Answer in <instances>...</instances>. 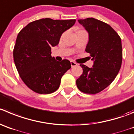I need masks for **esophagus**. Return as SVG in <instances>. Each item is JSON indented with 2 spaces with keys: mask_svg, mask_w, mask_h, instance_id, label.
<instances>
[{
  "mask_svg": "<svg viewBox=\"0 0 134 134\" xmlns=\"http://www.w3.org/2000/svg\"><path fill=\"white\" fill-rule=\"evenodd\" d=\"M71 67H75V66L77 65V63H75V62H74V61H71Z\"/></svg>",
  "mask_w": 134,
  "mask_h": 134,
  "instance_id": "1",
  "label": "esophagus"
}]
</instances>
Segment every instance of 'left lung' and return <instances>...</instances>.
<instances>
[{
	"instance_id": "1",
	"label": "left lung",
	"mask_w": 134,
	"mask_h": 134,
	"mask_svg": "<svg viewBox=\"0 0 134 134\" xmlns=\"http://www.w3.org/2000/svg\"><path fill=\"white\" fill-rule=\"evenodd\" d=\"M78 21L88 32L85 51L94 64L92 68L80 65L83 71L76 84L81 92L94 94L108 87L118 75L122 61V42L108 24L93 18Z\"/></svg>"
}]
</instances>
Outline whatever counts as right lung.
Here are the masks:
<instances>
[{
  "label": "right lung",
  "instance_id": "right-lung-1",
  "mask_svg": "<svg viewBox=\"0 0 134 134\" xmlns=\"http://www.w3.org/2000/svg\"><path fill=\"white\" fill-rule=\"evenodd\" d=\"M75 21L42 18L29 23L18 33L14 61L20 78L32 91L50 94L58 89L61 77L71 65L67 59L56 61L51 55V49Z\"/></svg>",
  "mask_w": 134,
  "mask_h": 134
}]
</instances>
